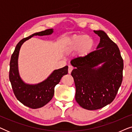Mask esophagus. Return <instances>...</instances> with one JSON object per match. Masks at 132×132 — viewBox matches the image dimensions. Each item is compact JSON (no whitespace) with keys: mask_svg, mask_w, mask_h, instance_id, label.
<instances>
[{"mask_svg":"<svg viewBox=\"0 0 132 132\" xmlns=\"http://www.w3.org/2000/svg\"><path fill=\"white\" fill-rule=\"evenodd\" d=\"M73 70V67H72L71 65H69L68 66V73L70 74L71 73L72 70Z\"/></svg>","mask_w":132,"mask_h":132,"instance_id":"1","label":"esophagus"}]
</instances>
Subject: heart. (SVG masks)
<instances>
[{"label": "heart", "instance_id": "b5f03b06", "mask_svg": "<svg viewBox=\"0 0 132 132\" xmlns=\"http://www.w3.org/2000/svg\"><path fill=\"white\" fill-rule=\"evenodd\" d=\"M94 42L91 37L87 35L76 34L68 38L63 43L64 52L70 53L78 48V53L81 56L88 55L93 49Z\"/></svg>", "mask_w": 132, "mask_h": 132}]
</instances>
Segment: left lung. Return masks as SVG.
<instances>
[{
  "label": "left lung",
  "instance_id": "1",
  "mask_svg": "<svg viewBox=\"0 0 132 132\" xmlns=\"http://www.w3.org/2000/svg\"><path fill=\"white\" fill-rule=\"evenodd\" d=\"M97 50L71 61L76 86L75 99L84 109L97 110L112 102L122 81L124 64L118 47L102 30ZM103 63L100 68L95 67Z\"/></svg>",
  "mask_w": 132,
  "mask_h": 132
}]
</instances>
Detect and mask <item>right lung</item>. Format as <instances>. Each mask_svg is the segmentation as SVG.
<instances>
[{"label": "right lung", "instance_id": "right-lung-1", "mask_svg": "<svg viewBox=\"0 0 132 132\" xmlns=\"http://www.w3.org/2000/svg\"><path fill=\"white\" fill-rule=\"evenodd\" d=\"M53 32V29H49L22 39L17 44L11 57L9 77L14 95L20 102L31 109L43 107L52 100L55 93V86L59 84L63 76L67 75L68 66L55 70L46 80L38 84H26L20 79L18 71L19 50L23 43L33 36L48 35Z\"/></svg>", "mask_w": 132, "mask_h": 132}]
</instances>
